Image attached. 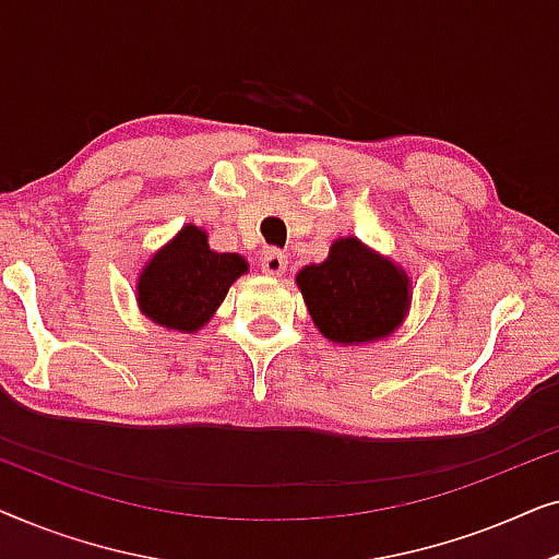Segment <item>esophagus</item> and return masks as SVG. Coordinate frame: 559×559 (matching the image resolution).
Returning a JSON list of instances; mask_svg holds the SVG:
<instances>
[{"mask_svg": "<svg viewBox=\"0 0 559 559\" xmlns=\"http://www.w3.org/2000/svg\"><path fill=\"white\" fill-rule=\"evenodd\" d=\"M262 270H264L266 274H272V277H280V274L287 270V257H285V251H280V249L264 251V257H262Z\"/></svg>", "mask_w": 559, "mask_h": 559, "instance_id": "34e87169", "label": "esophagus"}]
</instances>
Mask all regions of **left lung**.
I'll return each instance as SVG.
<instances>
[{
    "mask_svg": "<svg viewBox=\"0 0 559 559\" xmlns=\"http://www.w3.org/2000/svg\"><path fill=\"white\" fill-rule=\"evenodd\" d=\"M312 323L328 341L358 346L386 338L409 310V277L356 236L335 239L328 259L297 272Z\"/></svg>",
    "mask_w": 559,
    "mask_h": 559,
    "instance_id": "obj_1",
    "label": "left lung"
}]
</instances>
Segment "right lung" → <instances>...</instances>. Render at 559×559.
I'll use <instances>...</instances> for the list:
<instances>
[{
  "instance_id": "add662e5",
  "label": "right lung",
  "mask_w": 559,
  "mask_h": 559,
  "mask_svg": "<svg viewBox=\"0 0 559 559\" xmlns=\"http://www.w3.org/2000/svg\"><path fill=\"white\" fill-rule=\"evenodd\" d=\"M243 272H249L247 259L213 251L203 228L188 224L144 264L136 280V302L152 323L195 333Z\"/></svg>"
}]
</instances>
